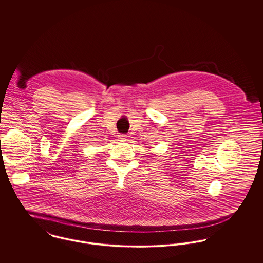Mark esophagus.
<instances>
[{
    "instance_id": "34e87169",
    "label": "esophagus",
    "mask_w": 263,
    "mask_h": 263,
    "mask_svg": "<svg viewBox=\"0 0 263 263\" xmlns=\"http://www.w3.org/2000/svg\"><path fill=\"white\" fill-rule=\"evenodd\" d=\"M118 139H119V141H125L126 136H125V135H119V136H118Z\"/></svg>"
}]
</instances>
